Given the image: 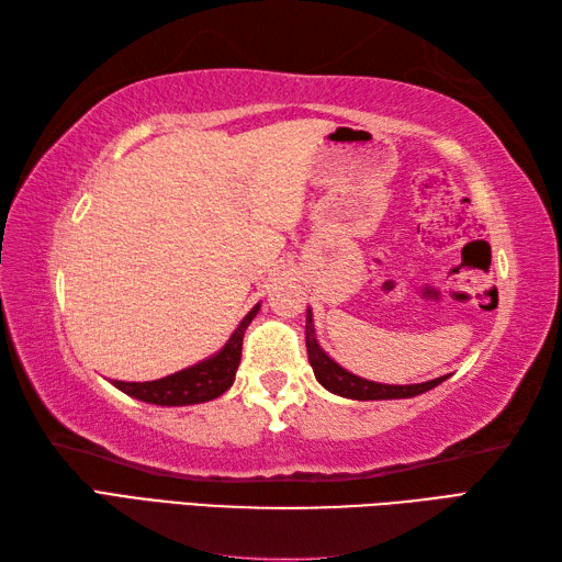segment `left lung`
Here are the masks:
<instances>
[{
  "label": "left lung",
  "mask_w": 562,
  "mask_h": 562,
  "mask_svg": "<svg viewBox=\"0 0 562 562\" xmlns=\"http://www.w3.org/2000/svg\"><path fill=\"white\" fill-rule=\"evenodd\" d=\"M306 352H308V364L314 367V374L318 384L328 389L330 393L342 398L352 401H389V398H413L420 396V393L439 386L447 376H439L432 381H425V384H411V386H396V384H376V381H369L362 376H355L348 369H342L338 362H333L330 357L321 350L314 330V318L312 308L306 312Z\"/></svg>",
  "instance_id": "1"
}]
</instances>
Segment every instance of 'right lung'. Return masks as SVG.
<instances>
[{
  "label": "right lung",
  "mask_w": 562,
  "mask_h": 562,
  "mask_svg": "<svg viewBox=\"0 0 562 562\" xmlns=\"http://www.w3.org/2000/svg\"><path fill=\"white\" fill-rule=\"evenodd\" d=\"M258 308L260 304L250 308L224 348L217 355L207 357V360L157 381H113V386L127 393V396L154 405H195L222 396L234 384L238 362H241L244 333L250 321L256 318Z\"/></svg>",
  "instance_id": "1"
}]
</instances>
